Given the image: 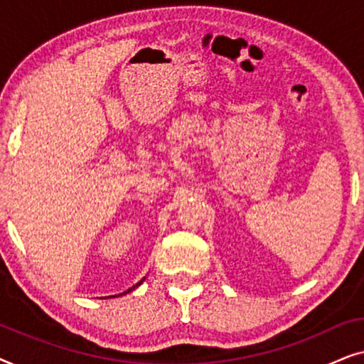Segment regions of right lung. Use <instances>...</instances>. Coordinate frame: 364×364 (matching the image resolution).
Wrapping results in <instances>:
<instances>
[{
    "instance_id": "obj_1",
    "label": "right lung",
    "mask_w": 364,
    "mask_h": 364,
    "mask_svg": "<svg viewBox=\"0 0 364 364\" xmlns=\"http://www.w3.org/2000/svg\"><path fill=\"white\" fill-rule=\"evenodd\" d=\"M144 280H146V278H142V280H141V282H139V283H136V285H134L132 288H129V290H127V291H124V293H121V295H112V296H122V295H127V293H129V291H132V290H134V288H137L139 285H141V283H142Z\"/></svg>"
}]
</instances>
